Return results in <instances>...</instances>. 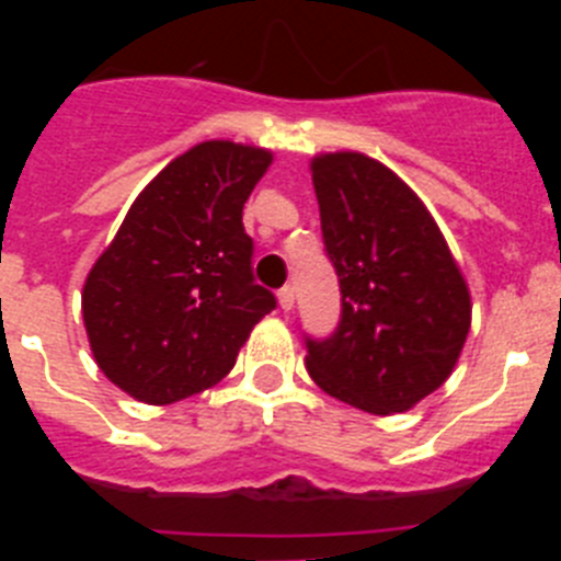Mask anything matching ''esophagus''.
Here are the masks:
<instances>
[{
  "label": "esophagus",
  "mask_w": 561,
  "mask_h": 561,
  "mask_svg": "<svg viewBox=\"0 0 561 561\" xmlns=\"http://www.w3.org/2000/svg\"><path fill=\"white\" fill-rule=\"evenodd\" d=\"M277 304H280L284 311H289L291 306H295V289H291V286H284V289L277 291Z\"/></svg>",
  "instance_id": "obj_1"
}]
</instances>
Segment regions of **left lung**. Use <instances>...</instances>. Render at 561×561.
<instances>
[{
    "mask_svg": "<svg viewBox=\"0 0 561 561\" xmlns=\"http://www.w3.org/2000/svg\"><path fill=\"white\" fill-rule=\"evenodd\" d=\"M311 182L342 314L331 336H306V368L351 408L404 413L453 374L472 323L469 286L424 202L388 165L320 153Z\"/></svg>",
    "mask_w": 561,
    "mask_h": 561,
    "instance_id": "1",
    "label": "left lung"
}]
</instances>
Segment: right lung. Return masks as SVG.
<instances>
[{"label": "right lung", "mask_w": 561, "mask_h": 561, "mask_svg": "<svg viewBox=\"0 0 561 561\" xmlns=\"http://www.w3.org/2000/svg\"><path fill=\"white\" fill-rule=\"evenodd\" d=\"M272 151L207 140L168 162L128 207L83 284L89 348L146 404L213 388L275 295L252 280L244 202Z\"/></svg>", "instance_id": "right-lung-1"}]
</instances>
